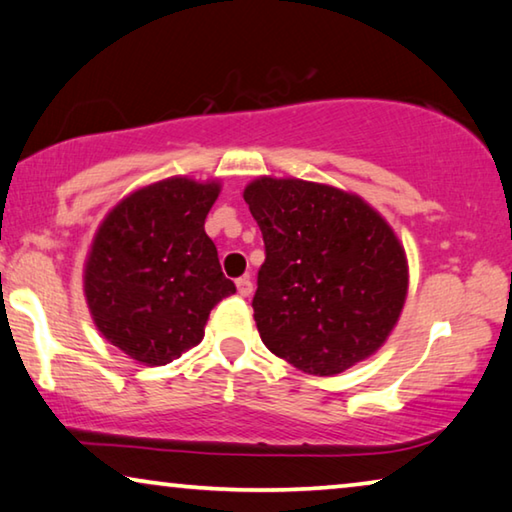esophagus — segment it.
Wrapping results in <instances>:
<instances>
[{
    "instance_id": "1",
    "label": "esophagus",
    "mask_w": 512,
    "mask_h": 512,
    "mask_svg": "<svg viewBox=\"0 0 512 512\" xmlns=\"http://www.w3.org/2000/svg\"><path fill=\"white\" fill-rule=\"evenodd\" d=\"M235 286H238V293L242 297H249L251 293H254V283H251L249 277H240L238 281H235Z\"/></svg>"
}]
</instances>
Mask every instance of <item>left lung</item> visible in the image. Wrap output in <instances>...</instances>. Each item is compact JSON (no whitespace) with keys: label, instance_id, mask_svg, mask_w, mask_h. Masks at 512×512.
<instances>
[{"label":"left lung","instance_id":"1","mask_svg":"<svg viewBox=\"0 0 512 512\" xmlns=\"http://www.w3.org/2000/svg\"><path fill=\"white\" fill-rule=\"evenodd\" d=\"M261 226L254 320L267 350L309 375H336L387 341L405 306L407 256L361 196L300 178L245 187Z\"/></svg>","mask_w":512,"mask_h":512}]
</instances>
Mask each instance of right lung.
<instances>
[{
	"mask_svg": "<svg viewBox=\"0 0 512 512\" xmlns=\"http://www.w3.org/2000/svg\"><path fill=\"white\" fill-rule=\"evenodd\" d=\"M219 192V180H157L116 203L93 235L86 304L98 332L139 364L164 366L199 345L212 306L235 293L203 229Z\"/></svg>",
	"mask_w": 512,
	"mask_h": 512,
	"instance_id": "obj_1",
	"label": "right lung"
}]
</instances>
